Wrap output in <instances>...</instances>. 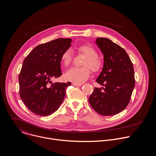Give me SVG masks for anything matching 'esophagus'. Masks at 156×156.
<instances>
[{
  "label": "esophagus",
  "instance_id": "34e87169",
  "mask_svg": "<svg viewBox=\"0 0 156 156\" xmlns=\"http://www.w3.org/2000/svg\"><path fill=\"white\" fill-rule=\"evenodd\" d=\"M72 84L73 85V86H82L83 85V84L82 83H72Z\"/></svg>",
  "mask_w": 156,
  "mask_h": 156
}]
</instances>
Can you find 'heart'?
Returning a JSON list of instances; mask_svg holds the SVG:
<instances>
[{
    "label": "heart",
    "instance_id": "obj_1",
    "mask_svg": "<svg viewBox=\"0 0 156 156\" xmlns=\"http://www.w3.org/2000/svg\"><path fill=\"white\" fill-rule=\"evenodd\" d=\"M79 54L86 56L83 66L85 67L77 68L73 67L69 70L65 74V78L72 82L75 83H83L86 81L90 76V69L93 72L98 71L102 66L101 59L97 56L96 50L90 44H82L75 48ZM72 52L70 49L65 50L61 56V63L67 67L72 62Z\"/></svg>",
    "mask_w": 156,
    "mask_h": 156
}]
</instances>
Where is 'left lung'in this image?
Segmentation results:
<instances>
[{"instance_id":"obj_1","label":"left lung","mask_w":156,"mask_h":156,"mask_svg":"<svg viewBox=\"0 0 156 156\" xmlns=\"http://www.w3.org/2000/svg\"><path fill=\"white\" fill-rule=\"evenodd\" d=\"M96 43L104 55V65L89 102L96 112L104 116L120 113L128 105L135 84L133 63L126 51L105 37H97Z\"/></svg>"}]
</instances>
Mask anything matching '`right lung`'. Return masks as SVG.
Returning a JSON list of instances; mask_svg holds the SVG:
<instances>
[{"mask_svg":"<svg viewBox=\"0 0 156 156\" xmlns=\"http://www.w3.org/2000/svg\"><path fill=\"white\" fill-rule=\"evenodd\" d=\"M72 41L70 38H58L40 44L24 60L18 77L20 96L34 114L50 115L62 103L71 83L52 80L62 75L61 56L70 48Z\"/></svg>","mask_w":156,"mask_h":156,"instance_id":"add662e5","label":"right lung"}]
</instances>
